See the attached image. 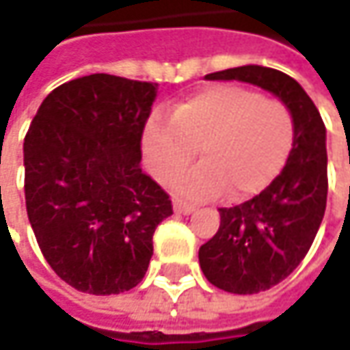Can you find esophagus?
<instances>
[{"label":"esophagus","mask_w":350,"mask_h":350,"mask_svg":"<svg viewBox=\"0 0 350 350\" xmlns=\"http://www.w3.org/2000/svg\"><path fill=\"white\" fill-rule=\"evenodd\" d=\"M175 212L177 214H191V212H195V206L189 202H183V200H175Z\"/></svg>","instance_id":"obj_1"}]
</instances>
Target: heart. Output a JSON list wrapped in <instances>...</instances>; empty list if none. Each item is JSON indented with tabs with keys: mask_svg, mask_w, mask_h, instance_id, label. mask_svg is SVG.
I'll return each instance as SVG.
<instances>
[{
	"mask_svg": "<svg viewBox=\"0 0 350 350\" xmlns=\"http://www.w3.org/2000/svg\"><path fill=\"white\" fill-rule=\"evenodd\" d=\"M294 142V118L284 103L239 85H214L175 107L171 118L154 115L144 128V155L161 183L169 181L201 148L205 161L171 180L193 200L259 193L282 169Z\"/></svg>",
	"mask_w": 350,
	"mask_h": 350,
	"instance_id": "obj_1",
	"label": "heart"
}]
</instances>
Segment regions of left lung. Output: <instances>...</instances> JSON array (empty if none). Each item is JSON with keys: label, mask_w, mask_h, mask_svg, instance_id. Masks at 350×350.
<instances>
[{"label": "left lung", "mask_w": 350, "mask_h": 350, "mask_svg": "<svg viewBox=\"0 0 350 350\" xmlns=\"http://www.w3.org/2000/svg\"><path fill=\"white\" fill-rule=\"evenodd\" d=\"M206 79H237L267 89L294 118L284 169L251 200L220 208V228L198 249L204 276L232 294H257L278 284L302 262L327 204L325 124L302 85L273 68L241 66Z\"/></svg>", "instance_id": "8db88e82"}]
</instances>
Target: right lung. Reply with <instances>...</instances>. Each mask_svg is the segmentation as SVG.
Listing matches in <instances>:
<instances>
[{
    "instance_id": "right-lung-1",
    "label": "right lung",
    "mask_w": 350,
    "mask_h": 350,
    "mask_svg": "<svg viewBox=\"0 0 350 350\" xmlns=\"http://www.w3.org/2000/svg\"><path fill=\"white\" fill-rule=\"evenodd\" d=\"M157 83L91 74L42 101L25 136V202L44 259L95 296L140 282L169 195L140 167Z\"/></svg>"
}]
</instances>
